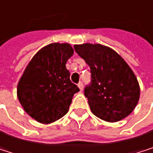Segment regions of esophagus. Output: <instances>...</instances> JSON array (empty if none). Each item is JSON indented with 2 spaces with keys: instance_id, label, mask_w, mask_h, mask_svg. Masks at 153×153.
<instances>
[{
  "instance_id": "obj_1",
  "label": "esophagus",
  "mask_w": 153,
  "mask_h": 153,
  "mask_svg": "<svg viewBox=\"0 0 153 153\" xmlns=\"http://www.w3.org/2000/svg\"><path fill=\"white\" fill-rule=\"evenodd\" d=\"M78 87H79V89H80L81 91H83V83H82V82H80V83L78 84Z\"/></svg>"
}]
</instances>
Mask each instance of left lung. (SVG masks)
<instances>
[{"instance_id": "1", "label": "left lung", "mask_w": 153, "mask_h": 153, "mask_svg": "<svg viewBox=\"0 0 153 153\" xmlns=\"http://www.w3.org/2000/svg\"><path fill=\"white\" fill-rule=\"evenodd\" d=\"M74 49L91 68V83L85 88L84 95L91 112L110 123L128 117L139 101L140 86L126 62L100 44L75 45Z\"/></svg>"}]
</instances>
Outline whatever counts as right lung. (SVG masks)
<instances>
[{"instance_id": "1", "label": "right lung", "mask_w": 153, "mask_h": 153, "mask_svg": "<svg viewBox=\"0 0 153 153\" xmlns=\"http://www.w3.org/2000/svg\"><path fill=\"white\" fill-rule=\"evenodd\" d=\"M72 54L68 43L49 44L33 56L19 81V101L38 123L51 124L66 115L73 95L80 91L65 66Z\"/></svg>"}]
</instances>
